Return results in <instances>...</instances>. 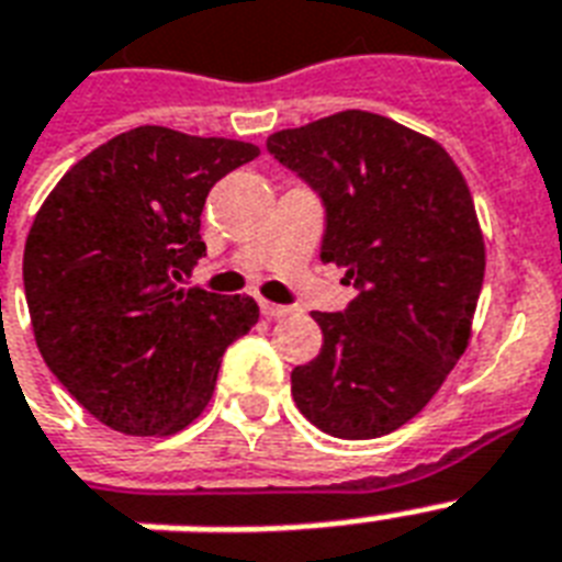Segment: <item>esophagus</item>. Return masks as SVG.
<instances>
[{
  "instance_id": "esophagus-1",
  "label": "esophagus",
  "mask_w": 562,
  "mask_h": 562,
  "mask_svg": "<svg viewBox=\"0 0 562 562\" xmlns=\"http://www.w3.org/2000/svg\"><path fill=\"white\" fill-rule=\"evenodd\" d=\"M259 306H262V315L268 317V321H277V317H285V315H289V312H291L289 306H280V303H268V300H262Z\"/></svg>"
}]
</instances>
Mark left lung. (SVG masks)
<instances>
[{
    "label": "left lung",
    "mask_w": 562,
    "mask_h": 562,
    "mask_svg": "<svg viewBox=\"0 0 562 562\" xmlns=\"http://www.w3.org/2000/svg\"><path fill=\"white\" fill-rule=\"evenodd\" d=\"M268 151L324 201L321 259L359 291L312 312L324 347L291 370V396L326 435H391L470 344L484 238L467 180L435 139L364 110L277 131Z\"/></svg>",
    "instance_id": "obj_1"
}]
</instances>
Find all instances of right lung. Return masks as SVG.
<instances>
[{
  "instance_id": "right-lung-1",
  "label": "right lung",
  "mask_w": 562,
  "mask_h": 562,
  "mask_svg": "<svg viewBox=\"0 0 562 562\" xmlns=\"http://www.w3.org/2000/svg\"><path fill=\"white\" fill-rule=\"evenodd\" d=\"M254 157L250 143L134 127L75 162L40 206L22 256L34 341L104 426L187 428L224 350L259 321L254 297L180 289L206 254V194Z\"/></svg>"
}]
</instances>
